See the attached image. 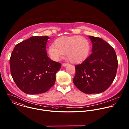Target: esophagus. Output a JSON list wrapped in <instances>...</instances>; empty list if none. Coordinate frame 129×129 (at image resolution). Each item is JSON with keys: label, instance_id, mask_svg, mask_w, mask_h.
Wrapping results in <instances>:
<instances>
[{"label": "esophagus", "instance_id": "esophagus-1", "mask_svg": "<svg viewBox=\"0 0 129 129\" xmlns=\"http://www.w3.org/2000/svg\"><path fill=\"white\" fill-rule=\"evenodd\" d=\"M68 65H69L68 63H63V64H62V66H63V67H66V66H67Z\"/></svg>", "mask_w": 129, "mask_h": 129}]
</instances>
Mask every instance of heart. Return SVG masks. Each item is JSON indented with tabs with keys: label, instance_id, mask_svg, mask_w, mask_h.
<instances>
[{
	"label": "heart",
	"instance_id": "b5f03b06",
	"mask_svg": "<svg viewBox=\"0 0 129 129\" xmlns=\"http://www.w3.org/2000/svg\"><path fill=\"white\" fill-rule=\"evenodd\" d=\"M90 51L89 40L81 36H62L56 39L48 53L52 60L58 61L67 53L68 59L73 63L84 61Z\"/></svg>",
	"mask_w": 129,
	"mask_h": 129
}]
</instances>
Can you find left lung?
Instances as JSON below:
<instances>
[{
	"instance_id": "left-lung-1",
	"label": "left lung",
	"mask_w": 129,
	"mask_h": 129,
	"mask_svg": "<svg viewBox=\"0 0 129 129\" xmlns=\"http://www.w3.org/2000/svg\"><path fill=\"white\" fill-rule=\"evenodd\" d=\"M92 54L81 64L75 66L73 83L86 94H99L112 84L116 77L118 60L114 49L102 39L89 36Z\"/></svg>"
}]
</instances>
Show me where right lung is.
Listing matches in <instances>:
<instances>
[{"mask_svg": "<svg viewBox=\"0 0 129 129\" xmlns=\"http://www.w3.org/2000/svg\"><path fill=\"white\" fill-rule=\"evenodd\" d=\"M48 36H32L15 46L10 58V72L17 87L27 94L48 91L61 64L47 56Z\"/></svg>", "mask_w": 129, "mask_h": 129, "instance_id": "right-lung-1", "label": "right lung"}]
</instances>
